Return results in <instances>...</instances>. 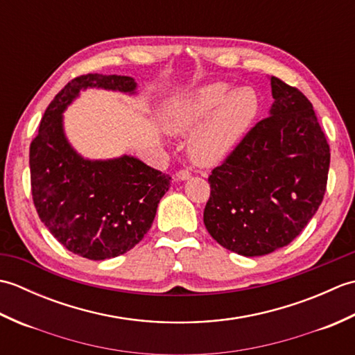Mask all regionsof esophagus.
Returning a JSON list of instances; mask_svg holds the SVG:
<instances>
[{"mask_svg": "<svg viewBox=\"0 0 355 355\" xmlns=\"http://www.w3.org/2000/svg\"><path fill=\"white\" fill-rule=\"evenodd\" d=\"M175 177H177L178 182H186V180H189V178H191V172H189V171H186V169H183V171H178Z\"/></svg>", "mask_w": 355, "mask_h": 355, "instance_id": "esophagus-1", "label": "esophagus"}]
</instances>
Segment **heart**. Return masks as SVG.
I'll return each mask as SVG.
<instances>
[{
	"label": "heart",
	"instance_id": "obj_1",
	"mask_svg": "<svg viewBox=\"0 0 355 355\" xmlns=\"http://www.w3.org/2000/svg\"><path fill=\"white\" fill-rule=\"evenodd\" d=\"M259 111V96L252 87L233 89L227 82H210L171 101L163 111V123L171 134L195 130L187 146L191 160L210 168L238 148Z\"/></svg>",
	"mask_w": 355,
	"mask_h": 355
}]
</instances>
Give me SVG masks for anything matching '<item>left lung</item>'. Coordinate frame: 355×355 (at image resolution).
<instances>
[{
	"label": "left lung",
	"instance_id": "8db88e82",
	"mask_svg": "<svg viewBox=\"0 0 355 355\" xmlns=\"http://www.w3.org/2000/svg\"><path fill=\"white\" fill-rule=\"evenodd\" d=\"M273 105L209 177L205 225L218 244L253 258L288 245L327 191L329 146L311 102L270 78Z\"/></svg>",
	"mask_w": 355,
	"mask_h": 355
}]
</instances>
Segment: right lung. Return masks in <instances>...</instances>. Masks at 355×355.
Listing matches in <instances>:
<instances>
[{
  "instance_id": "obj_1",
  "label": "right lung",
  "mask_w": 355,
  "mask_h": 355,
  "mask_svg": "<svg viewBox=\"0 0 355 355\" xmlns=\"http://www.w3.org/2000/svg\"><path fill=\"white\" fill-rule=\"evenodd\" d=\"M88 88L137 94L130 76L89 73L69 82L45 110L30 145V180L36 212L51 235L74 254L103 261L146 235L171 177L134 155L92 160L71 146L62 114Z\"/></svg>"
}]
</instances>
